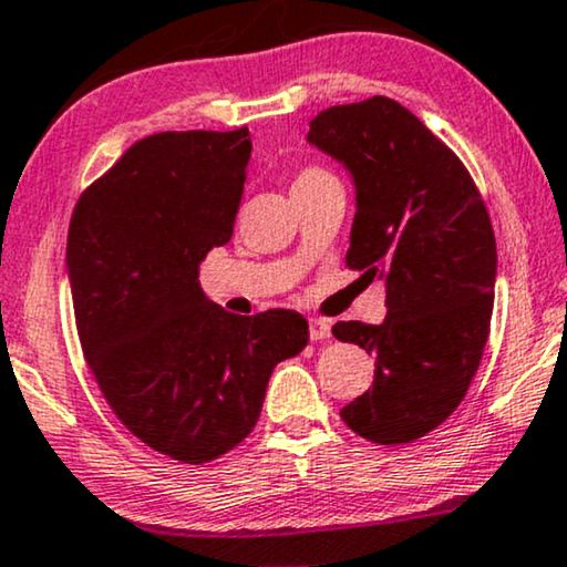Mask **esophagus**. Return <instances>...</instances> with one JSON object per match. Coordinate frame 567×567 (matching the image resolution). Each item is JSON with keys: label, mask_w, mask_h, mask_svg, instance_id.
I'll list each match as a JSON object with an SVG mask.
<instances>
[{"label": "esophagus", "mask_w": 567, "mask_h": 567, "mask_svg": "<svg viewBox=\"0 0 567 567\" xmlns=\"http://www.w3.org/2000/svg\"><path fill=\"white\" fill-rule=\"evenodd\" d=\"M308 332H311V340H329L332 334V324L327 319H311L308 321Z\"/></svg>", "instance_id": "obj_1"}]
</instances>
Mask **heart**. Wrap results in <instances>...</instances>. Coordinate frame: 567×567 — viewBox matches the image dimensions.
<instances>
[{
	"mask_svg": "<svg viewBox=\"0 0 567 567\" xmlns=\"http://www.w3.org/2000/svg\"><path fill=\"white\" fill-rule=\"evenodd\" d=\"M324 177H329V172H327V169H319V167H306V169H300V172H298V177H296V183H292V188H296V185H308V183L324 181Z\"/></svg>",
	"mask_w": 567,
	"mask_h": 567,
	"instance_id": "1",
	"label": "heart"
}]
</instances>
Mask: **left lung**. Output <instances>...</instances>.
<instances>
[{
  "label": "left lung",
  "instance_id": "1",
  "mask_svg": "<svg viewBox=\"0 0 567 567\" xmlns=\"http://www.w3.org/2000/svg\"><path fill=\"white\" fill-rule=\"evenodd\" d=\"M306 141L353 177L348 267L386 290L379 324L332 327L377 355L374 384L340 415L363 440L413 442L461 405L482 361L497 279L489 214L463 162L386 96L329 106Z\"/></svg>",
  "mask_w": 567,
  "mask_h": 567
}]
</instances>
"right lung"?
<instances>
[{
  "instance_id": "obj_1",
  "label": "right lung",
  "mask_w": 567,
  "mask_h": 567,
  "mask_svg": "<svg viewBox=\"0 0 567 567\" xmlns=\"http://www.w3.org/2000/svg\"><path fill=\"white\" fill-rule=\"evenodd\" d=\"M248 127L148 135L78 198L68 279L85 361L117 419L183 463L246 440L271 371L308 342L288 308L235 317L198 267L233 238Z\"/></svg>"
}]
</instances>
